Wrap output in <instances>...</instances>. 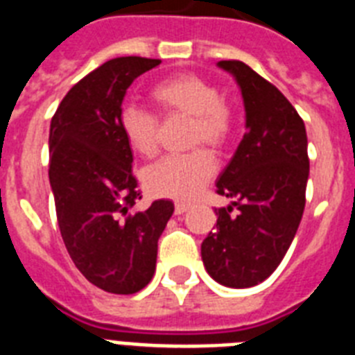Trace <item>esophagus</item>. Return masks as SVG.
Segmentation results:
<instances>
[{"instance_id":"obj_1","label":"esophagus","mask_w":355,"mask_h":355,"mask_svg":"<svg viewBox=\"0 0 355 355\" xmlns=\"http://www.w3.org/2000/svg\"><path fill=\"white\" fill-rule=\"evenodd\" d=\"M189 207H191L189 202H177L175 204V215H182V213H186Z\"/></svg>"}]
</instances>
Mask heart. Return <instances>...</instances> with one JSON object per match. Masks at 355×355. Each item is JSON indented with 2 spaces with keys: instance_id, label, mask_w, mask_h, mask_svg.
<instances>
[{
  "instance_id": "b5f03b06",
  "label": "heart",
  "mask_w": 355,
  "mask_h": 355,
  "mask_svg": "<svg viewBox=\"0 0 355 355\" xmlns=\"http://www.w3.org/2000/svg\"><path fill=\"white\" fill-rule=\"evenodd\" d=\"M158 111L191 116L193 146L207 144L213 149L226 148L235 131L232 107L220 98L215 83L193 73H178L164 78L149 93ZM118 123L125 142L140 157L151 158L158 151L160 122L148 109L125 103L120 109ZM217 173L215 157L207 149L171 155L144 171V186L155 197L193 198Z\"/></svg>"
}]
</instances>
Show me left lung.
<instances>
[{"instance_id":"1","label":"left lung","mask_w":355,"mask_h":355,"mask_svg":"<svg viewBox=\"0 0 355 355\" xmlns=\"http://www.w3.org/2000/svg\"><path fill=\"white\" fill-rule=\"evenodd\" d=\"M218 67L241 87L246 132L217 180L218 195L233 202L215 209L217 227L200 253L218 284L250 288L275 272L297 233L310 173L306 129L286 96L246 63Z\"/></svg>"}]
</instances>
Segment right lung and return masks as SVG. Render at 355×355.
Returning a JSON list of instances; mask_svg holds the SVG:
<instances>
[{"label":"right lung","mask_w":355,"mask_h":355,"mask_svg":"<svg viewBox=\"0 0 355 355\" xmlns=\"http://www.w3.org/2000/svg\"><path fill=\"white\" fill-rule=\"evenodd\" d=\"M157 65L140 56L105 62L65 94L49 132V180L65 248L89 282L120 295L149 284L175 211L164 198L135 209L142 197L118 123L129 85Z\"/></svg>","instance_id":"1"}]
</instances>
